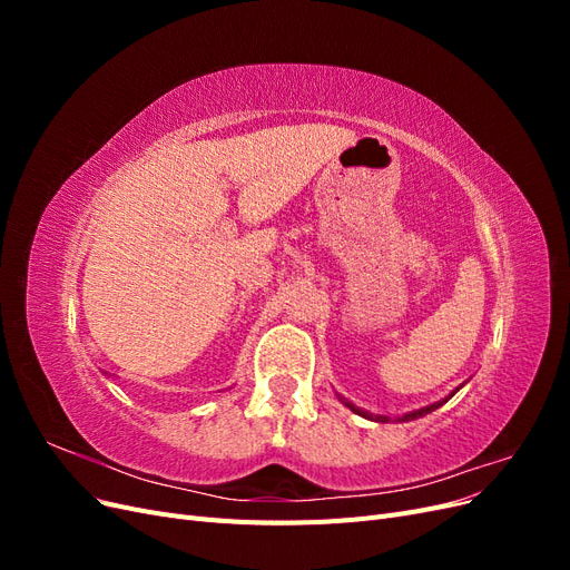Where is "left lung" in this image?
<instances>
[{
    "label": "left lung",
    "instance_id": "8db88e82",
    "mask_svg": "<svg viewBox=\"0 0 570 570\" xmlns=\"http://www.w3.org/2000/svg\"><path fill=\"white\" fill-rule=\"evenodd\" d=\"M465 383H461L459 387H454L450 394H446L444 396V400H440V402H435V404H428V406H423V409H413V411H409V413H404V416H396L394 421L396 423H406V421H416V419H421V416H425V413H430V411H435V409H440L442 404H446V402H450L452 400V396L463 387ZM337 400L344 404V406H347V409H352L354 413H358V416H364V419H368V421H375V423H390L392 419L390 416H383V413H371V411H366V409H361V406H356V404H352L350 400H344V396H340L337 394Z\"/></svg>",
    "mask_w": 570,
    "mask_h": 570
}]
</instances>
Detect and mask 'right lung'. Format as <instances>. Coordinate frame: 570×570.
Segmentation results:
<instances>
[{
    "label": "right lung",
    "instance_id": "add662e5",
    "mask_svg": "<svg viewBox=\"0 0 570 570\" xmlns=\"http://www.w3.org/2000/svg\"><path fill=\"white\" fill-rule=\"evenodd\" d=\"M101 373H105V375H109V373H107V371H101Z\"/></svg>",
    "mask_w": 570,
    "mask_h": 570
}]
</instances>
